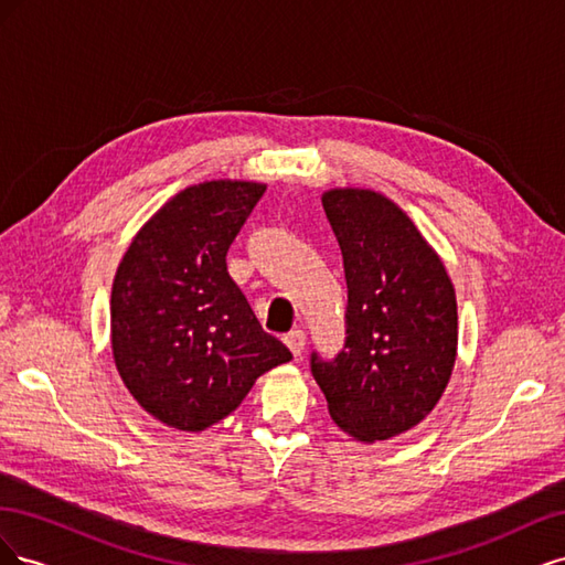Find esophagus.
<instances>
[{
    "mask_svg": "<svg viewBox=\"0 0 565 565\" xmlns=\"http://www.w3.org/2000/svg\"><path fill=\"white\" fill-rule=\"evenodd\" d=\"M285 344L287 349L295 353V358H299L303 353V347H306V334L303 330H292L287 337H285Z\"/></svg>",
    "mask_w": 565,
    "mask_h": 565,
    "instance_id": "1",
    "label": "esophagus"
}]
</instances>
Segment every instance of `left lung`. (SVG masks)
<instances>
[{"label":"left lung","mask_w":565,"mask_h":565,"mask_svg":"<svg viewBox=\"0 0 565 565\" xmlns=\"http://www.w3.org/2000/svg\"><path fill=\"white\" fill-rule=\"evenodd\" d=\"M322 207L349 287L347 344L311 358L332 422L361 443L396 438L429 417L457 361V295L446 264L396 202L330 188Z\"/></svg>","instance_id":"left-lung-1"}]
</instances>
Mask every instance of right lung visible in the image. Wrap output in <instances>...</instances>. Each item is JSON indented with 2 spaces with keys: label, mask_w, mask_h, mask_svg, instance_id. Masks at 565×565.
<instances>
[{
  "label": "right lung",
  "mask_w": 565,
  "mask_h": 565,
  "mask_svg": "<svg viewBox=\"0 0 565 565\" xmlns=\"http://www.w3.org/2000/svg\"><path fill=\"white\" fill-rule=\"evenodd\" d=\"M266 183L212 179L169 198L131 237L110 295V349L125 386L169 429L226 419L292 353L262 330L226 252Z\"/></svg>",
  "instance_id": "obj_1"
}]
</instances>
